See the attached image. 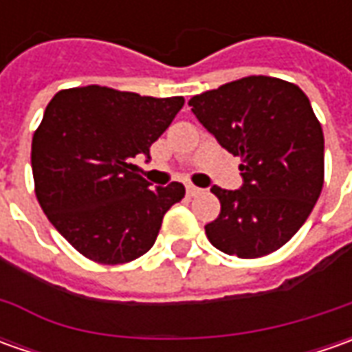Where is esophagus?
I'll return each instance as SVG.
<instances>
[{
	"label": "esophagus",
	"instance_id": "1",
	"mask_svg": "<svg viewBox=\"0 0 352 352\" xmlns=\"http://www.w3.org/2000/svg\"><path fill=\"white\" fill-rule=\"evenodd\" d=\"M186 192H188V196H197V194H201V190H199V188H196L194 184H188Z\"/></svg>",
	"mask_w": 352,
	"mask_h": 352
}]
</instances>
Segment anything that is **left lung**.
I'll return each mask as SVG.
<instances>
[{
	"label": "left lung",
	"mask_w": 352,
	"mask_h": 352,
	"mask_svg": "<svg viewBox=\"0 0 352 352\" xmlns=\"http://www.w3.org/2000/svg\"><path fill=\"white\" fill-rule=\"evenodd\" d=\"M197 121L233 156L243 186H213L221 213L206 225L225 254L258 258L286 245L305 223L323 188V131L296 84L247 76L194 96Z\"/></svg>",
	"instance_id": "8db88e82"
}]
</instances>
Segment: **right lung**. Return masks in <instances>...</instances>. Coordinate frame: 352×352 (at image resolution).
Here are the masks:
<instances>
[{
    "label": "right lung",
    "mask_w": 352,
    "mask_h": 352,
    "mask_svg": "<svg viewBox=\"0 0 352 352\" xmlns=\"http://www.w3.org/2000/svg\"><path fill=\"white\" fill-rule=\"evenodd\" d=\"M184 98H151L105 86L60 89L33 135L34 194L48 221L80 254L125 264L155 245L180 182L151 190L133 158L170 127Z\"/></svg>",
    "instance_id": "obj_1"
}]
</instances>
